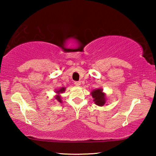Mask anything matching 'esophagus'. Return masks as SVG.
<instances>
[{
	"instance_id": "esophagus-1",
	"label": "esophagus",
	"mask_w": 156,
	"mask_h": 156,
	"mask_svg": "<svg viewBox=\"0 0 156 156\" xmlns=\"http://www.w3.org/2000/svg\"><path fill=\"white\" fill-rule=\"evenodd\" d=\"M74 84L76 85V86H80L81 84V82L79 81V82H74Z\"/></svg>"
}]
</instances>
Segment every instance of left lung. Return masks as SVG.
Here are the masks:
<instances>
[{"label": "left lung", "instance_id": "obj_1", "mask_svg": "<svg viewBox=\"0 0 156 156\" xmlns=\"http://www.w3.org/2000/svg\"><path fill=\"white\" fill-rule=\"evenodd\" d=\"M101 89H98L97 90L93 91L92 94V97L94 98V101H95V103L97 104V105L99 106H103L104 103H105V101H104V94L101 92Z\"/></svg>", "mask_w": 156, "mask_h": 156}]
</instances>
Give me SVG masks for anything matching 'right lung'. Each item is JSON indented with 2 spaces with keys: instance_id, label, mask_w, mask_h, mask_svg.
<instances>
[{
  "instance_id": "add662e5",
  "label": "right lung",
  "mask_w": 156,
  "mask_h": 156,
  "mask_svg": "<svg viewBox=\"0 0 156 156\" xmlns=\"http://www.w3.org/2000/svg\"><path fill=\"white\" fill-rule=\"evenodd\" d=\"M65 88H61L58 91H57V92H63V91H65ZM57 99L58 100L59 102H61V99H60V97H59V96H58V97H57Z\"/></svg>"
}]
</instances>
